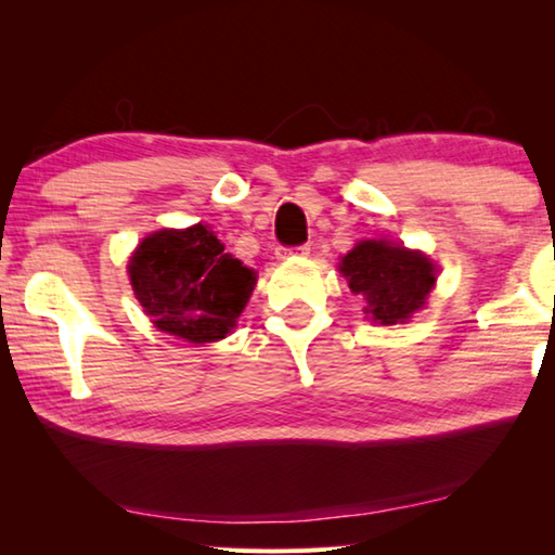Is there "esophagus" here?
I'll list each match as a JSON object with an SVG mask.
<instances>
[{
	"label": "esophagus",
	"instance_id": "34e87169",
	"mask_svg": "<svg viewBox=\"0 0 555 555\" xmlns=\"http://www.w3.org/2000/svg\"><path fill=\"white\" fill-rule=\"evenodd\" d=\"M279 259H294V257H308L311 255V244H296V247H279Z\"/></svg>",
	"mask_w": 555,
	"mask_h": 555
}]
</instances>
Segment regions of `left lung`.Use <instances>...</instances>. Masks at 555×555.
<instances>
[{"mask_svg": "<svg viewBox=\"0 0 555 555\" xmlns=\"http://www.w3.org/2000/svg\"><path fill=\"white\" fill-rule=\"evenodd\" d=\"M340 271L352 294L367 300L364 313L382 325L411 318L436 284V267L428 257L377 240L360 242L347 251Z\"/></svg>", "mask_w": 555, "mask_h": 555, "instance_id": "left-lung-1", "label": "left lung"}]
</instances>
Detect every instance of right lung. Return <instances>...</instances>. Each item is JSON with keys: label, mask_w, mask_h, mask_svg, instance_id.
<instances>
[{"label": "right lung", "mask_w": 555, "mask_h": 555, "mask_svg": "<svg viewBox=\"0 0 555 555\" xmlns=\"http://www.w3.org/2000/svg\"><path fill=\"white\" fill-rule=\"evenodd\" d=\"M129 276L158 331L195 345L230 333L257 281L205 224L154 232L131 257Z\"/></svg>", "instance_id": "1"}]
</instances>
